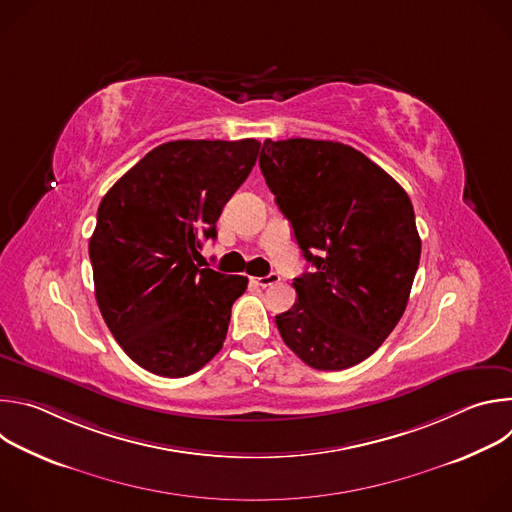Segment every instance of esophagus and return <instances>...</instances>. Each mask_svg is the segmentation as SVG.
I'll use <instances>...</instances> for the list:
<instances>
[{"mask_svg":"<svg viewBox=\"0 0 512 512\" xmlns=\"http://www.w3.org/2000/svg\"><path fill=\"white\" fill-rule=\"evenodd\" d=\"M277 281H279L277 273H269L265 277H253V283L259 285V287H269V285H275Z\"/></svg>","mask_w":512,"mask_h":512,"instance_id":"esophagus-1","label":"esophagus"}]
</instances>
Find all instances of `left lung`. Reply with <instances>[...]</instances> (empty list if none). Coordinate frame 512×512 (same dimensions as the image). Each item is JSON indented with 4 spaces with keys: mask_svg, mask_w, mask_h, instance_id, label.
<instances>
[{
    "mask_svg": "<svg viewBox=\"0 0 512 512\" xmlns=\"http://www.w3.org/2000/svg\"><path fill=\"white\" fill-rule=\"evenodd\" d=\"M259 166L302 255L298 302L275 316L283 342L318 371L369 358L401 320L421 239L407 192L350 145L265 139Z\"/></svg>",
    "mask_w": 512,
    "mask_h": 512,
    "instance_id": "1",
    "label": "left lung"
}]
</instances>
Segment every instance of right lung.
Wrapping results in <instances>:
<instances>
[{
  "mask_svg": "<svg viewBox=\"0 0 512 512\" xmlns=\"http://www.w3.org/2000/svg\"><path fill=\"white\" fill-rule=\"evenodd\" d=\"M257 139H178L145 154L103 196L89 241L95 298L141 369L188 377L223 348L249 279L200 269L223 206L247 180Z\"/></svg>",
  "mask_w": 512,
  "mask_h": 512,
  "instance_id": "obj_1",
  "label": "right lung"
}]
</instances>
